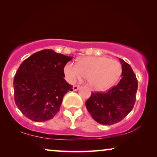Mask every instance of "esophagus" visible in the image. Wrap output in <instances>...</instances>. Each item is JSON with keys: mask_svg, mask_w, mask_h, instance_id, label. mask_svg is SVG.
Wrapping results in <instances>:
<instances>
[{"mask_svg": "<svg viewBox=\"0 0 157 157\" xmlns=\"http://www.w3.org/2000/svg\"><path fill=\"white\" fill-rule=\"evenodd\" d=\"M80 89V86H78V85H75L73 86V90H74V91H78V90Z\"/></svg>", "mask_w": 157, "mask_h": 157, "instance_id": "obj_1", "label": "esophagus"}]
</instances>
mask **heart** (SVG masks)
Wrapping results in <instances>:
<instances>
[{"label": "heart", "instance_id": "obj_1", "mask_svg": "<svg viewBox=\"0 0 157 157\" xmlns=\"http://www.w3.org/2000/svg\"><path fill=\"white\" fill-rule=\"evenodd\" d=\"M121 72L119 61L105 56H85L76 65L68 63L64 67V74L69 82L74 83L86 76L89 85L98 91L112 86L119 80Z\"/></svg>", "mask_w": 157, "mask_h": 157}]
</instances>
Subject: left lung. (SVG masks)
<instances>
[{
  "label": "left lung",
  "mask_w": 157,
  "mask_h": 157,
  "mask_svg": "<svg viewBox=\"0 0 157 157\" xmlns=\"http://www.w3.org/2000/svg\"><path fill=\"white\" fill-rule=\"evenodd\" d=\"M122 66L121 79L106 92L92 93L86 106L93 119L104 125L121 121L132 110L136 101L138 82L129 64L119 59Z\"/></svg>",
  "instance_id": "8db88e82"
}]
</instances>
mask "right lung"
Wrapping results in <instances>:
<instances>
[{
	"label": "right lung",
	"instance_id": "obj_1",
	"mask_svg": "<svg viewBox=\"0 0 157 157\" xmlns=\"http://www.w3.org/2000/svg\"><path fill=\"white\" fill-rule=\"evenodd\" d=\"M73 59L51 49L38 51L23 61L13 80L14 98L29 119L42 122L59 112L63 97L72 86L64 77V66Z\"/></svg>",
	"mask_w": 157,
	"mask_h": 157
}]
</instances>
